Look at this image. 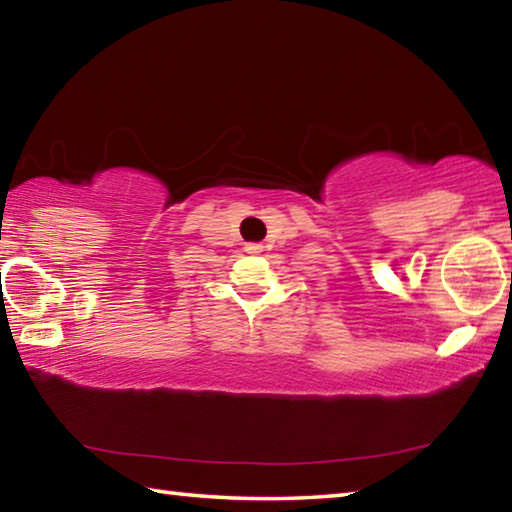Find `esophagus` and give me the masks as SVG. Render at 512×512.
<instances>
[{
    "instance_id": "esophagus-1",
    "label": "esophagus",
    "mask_w": 512,
    "mask_h": 512,
    "mask_svg": "<svg viewBox=\"0 0 512 512\" xmlns=\"http://www.w3.org/2000/svg\"><path fill=\"white\" fill-rule=\"evenodd\" d=\"M246 253H250V255L262 253V246H259V244H248V246H246Z\"/></svg>"
}]
</instances>
